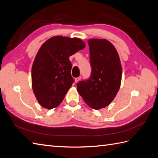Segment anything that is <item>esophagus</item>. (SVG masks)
<instances>
[{
  "label": "esophagus",
  "mask_w": 158,
  "mask_h": 158,
  "mask_svg": "<svg viewBox=\"0 0 158 158\" xmlns=\"http://www.w3.org/2000/svg\"><path fill=\"white\" fill-rule=\"evenodd\" d=\"M80 79H81V77H77V78H75V83H77V82H78Z\"/></svg>",
  "instance_id": "obj_1"
}]
</instances>
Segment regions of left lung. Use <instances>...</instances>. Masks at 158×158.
<instances>
[{
  "instance_id": "left-lung-1",
  "label": "left lung",
  "mask_w": 158,
  "mask_h": 158,
  "mask_svg": "<svg viewBox=\"0 0 158 158\" xmlns=\"http://www.w3.org/2000/svg\"><path fill=\"white\" fill-rule=\"evenodd\" d=\"M90 77L77 84V91L92 109L108 106L119 90L122 66L116 48L106 39H89Z\"/></svg>"
}]
</instances>
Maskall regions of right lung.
I'll use <instances>...</instances> for the list:
<instances>
[{"instance_id": "add662e5", "label": "right lung", "mask_w": 158, "mask_h": 158, "mask_svg": "<svg viewBox=\"0 0 158 158\" xmlns=\"http://www.w3.org/2000/svg\"><path fill=\"white\" fill-rule=\"evenodd\" d=\"M77 38L54 36L43 44L34 60L32 88L40 106L51 110L57 107L72 85V64L69 57L84 48Z\"/></svg>"}]
</instances>
